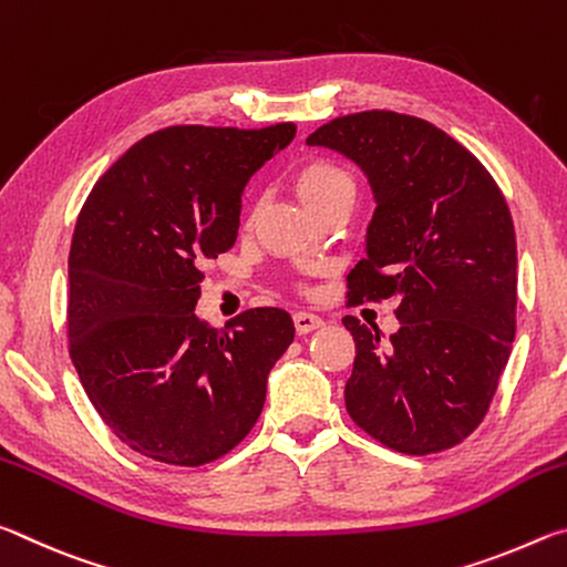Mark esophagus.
Listing matches in <instances>:
<instances>
[{"label": "esophagus", "instance_id": "obj_1", "mask_svg": "<svg viewBox=\"0 0 567 567\" xmlns=\"http://www.w3.org/2000/svg\"><path fill=\"white\" fill-rule=\"evenodd\" d=\"M295 330L300 332V334H307V332H312V330H318V328H322L324 324V320L320 318V315H315V312H307V310H300V312H295Z\"/></svg>", "mask_w": 567, "mask_h": 567}]
</instances>
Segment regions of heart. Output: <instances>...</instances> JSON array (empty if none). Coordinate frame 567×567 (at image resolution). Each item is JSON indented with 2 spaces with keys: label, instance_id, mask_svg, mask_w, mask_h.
<instances>
[{
  "label": "heart",
  "instance_id": "heart-1",
  "mask_svg": "<svg viewBox=\"0 0 567 567\" xmlns=\"http://www.w3.org/2000/svg\"><path fill=\"white\" fill-rule=\"evenodd\" d=\"M295 185L315 213H322L324 207L340 203V199H354V179L350 177V172L340 167L338 162L324 157L307 159L297 169Z\"/></svg>",
  "mask_w": 567,
  "mask_h": 567
}]
</instances>
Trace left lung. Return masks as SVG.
<instances>
[{"instance_id":"left-lung-1","label":"left lung","mask_w":567,"mask_h":567,"mask_svg":"<svg viewBox=\"0 0 567 567\" xmlns=\"http://www.w3.org/2000/svg\"><path fill=\"white\" fill-rule=\"evenodd\" d=\"M307 145L342 152L368 175L375 215L350 302H395L380 340L352 315L344 408L405 455L455 447L483 422L515 338L517 249L511 209L473 152L420 117L388 110L334 117Z\"/></svg>"}]
</instances>
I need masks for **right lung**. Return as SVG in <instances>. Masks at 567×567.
<instances>
[{
	"label": "right lung",
	"instance_id": "1",
	"mask_svg": "<svg viewBox=\"0 0 567 567\" xmlns=\"http://www.w3.org/2000/svg\"><path fill=\"white\" fill-rule=\"evenodd\" d=\"M295 132L292 122L175 124L124 152L82 205L70 247V354L104 425L134 453L199 467L260 417L267 375L295 340L292 318L252 307L217 332L195 305L203 265L235 245L247 179Z\"/></svg>",
	"mask_w": 567,
	"mask_h": 567
}]
</instances>
